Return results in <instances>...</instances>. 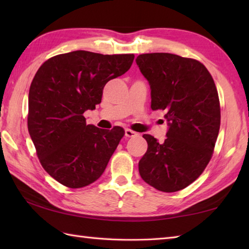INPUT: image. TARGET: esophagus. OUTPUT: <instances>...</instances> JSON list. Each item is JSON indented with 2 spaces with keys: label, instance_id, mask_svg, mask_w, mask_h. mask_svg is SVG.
<instances>
[{
  "label": "esophagus",
  "instance_id": "1",
  "mask_svg": "<svg viewBox=\"0 0 249 249\" xmlns=\"http://www.w3.org/2000/svg\"><path fill=\"white\" fill-rule=\"evenodd\" d=\"M125 136L127 137V138H131V137H137V136H138V133H136V131L131 130V129L126 128L125 129Z\"/></svg>",
  "mask_w": 249,
  "mask_h": 249
}]
</instances>
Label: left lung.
Wrapping results in <instances>:
<instances>
[{
    "label": "left lung",
    "mask_w": 249,
    "mask_h": 249,
    "mask_svg": "<svg viewBox=\"0 0 249 249\" xmlns=\"http://www.w3.org/2000/svg\"><path fill=\"white\" fill-rule=\"evenodd\" d=\"M136 63L151 88L152 110H165L166 140L143 135L147 151L139 161L142 179L165 193L196 181L212 157L220 127L218 93L197 60L172 53H145Z\"/></svg>",
    "instance_id": "1"
}]
</instances>
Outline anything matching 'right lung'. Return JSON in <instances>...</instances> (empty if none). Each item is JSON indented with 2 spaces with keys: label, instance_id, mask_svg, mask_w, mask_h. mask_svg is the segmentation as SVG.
Segmentation results:
<instances>
[{
  "label": "right lung",
  "instance_id": "add662e5",
  "mask_svg": "<svg viewBox=\"0 0 249 249\" xmlns=\"http://www.w3.org/2000/svg\"><path fill=\"white\" fill-rule=\"evenodd\" d=\"M134 54L77 50L41 65L29 92L28 128L45 170L70 188H81L104 173L124 129L88 125L83 113L100 104L108 81L127 71Z\"/></svg>",
  "mask_w": 249,
  "mask_h": 249
}]
</instances>
